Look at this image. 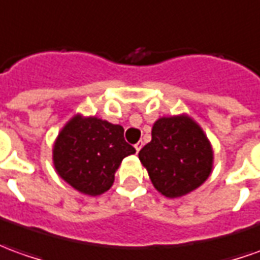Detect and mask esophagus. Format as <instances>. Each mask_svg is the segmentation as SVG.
Returning a JSON list of instances; mask_svg holds the SVG:
<instances>
[{
    "instance_id": "34e87169",
    "label": "esophagus",
    "mask_w": 260,
    "mask_h": 260,
    "mask_svg": "<svg viewBox=\"0 0 260 260\" xmlns=\"http://www.w3.org/2000/svg\"><path fill=\"white\" fill-rule=\"evenodd\" d=\"M142 146H143V142H142V141H139V142L136 143V145H135L136 152H139V150H141V149H142Z\"/></svg>"
}]
</instances>
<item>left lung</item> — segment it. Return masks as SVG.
<instances>
[{
  "label": "left lung",
  "instance_id": "1",
  "mask_svg": "<svg viewBox=\"0 0 260 260\" xmlns=\"http://www.w3.org/2000/svg\"><path fill=\"white\" fill-rule=\"evenodd\" d=\"M155 188L169 199L186 196L208 179L212 170L211 143L187 115L159 118L152 141L139 152Z\"/></svg>",
  "mask_w": 260,
  "mask_h": 260
}]
</instances>
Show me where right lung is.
Listing matches in <instances>:
<instances>
[{
  "mask_svg": "<svg viewBox=\"0 0 260 260\" xmlns=\"http://www.w3.org/2000/svg\"><path fill=\"white\" fill-rule=\"evenodd\" d=\"M132 153L135 148L125 142L121 125L74 115L54 142L53 165L77 191L100 196L110 190L122 159Z\"/></svg>",
  "mask_w": 260,
  "mask_h": 260,
  "instance_id": "add662e5",
  "label": "right lung"
}]
</instances>
